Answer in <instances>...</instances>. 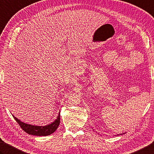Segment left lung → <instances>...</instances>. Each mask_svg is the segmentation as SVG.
I'll list each match as a JSON object with an SVG mask.
<instances>
[{
  "label": "left lung",
  "mask_w": 154,
  "mask_h": 154,
  "mask_svg": "<svg viewBox=\"0 0 154 154\" xmlns=\"http://www.w3.org/2000/svg\"><path fill=\"white\" fill-rule=\"evenodd\" d=\"M121 135H122V134H121Z\"/></svg>",
  "instance_id": "obj_1"
}]
</instances>
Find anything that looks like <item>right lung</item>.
Masks as SVG:
<instances>
[{"mask_svg":"<svg viewBox=\"0 0 154 154\" xmlns=\"http://www.w3.org/2000/svg\"><path fill=\"white\" fill-rule=\"evenodd\" d=\"M14 119L19 123L20 127H21L23 131L29 135H33L37 136H47L50 135L51 133L55 132V131L58 127L60 122V114L59 113L58 116L56 120L51 123L45 126H37V125H32L30 124H27L23 123L22 121L18 119L17 117L13 115Z\"/></svg>","mask_w":154,"mask_h":154,"instance_id":"add662e5","label":"right lung"}]
</instances>
